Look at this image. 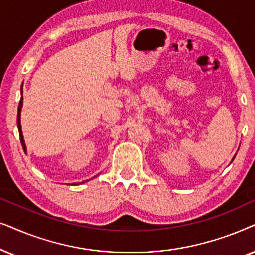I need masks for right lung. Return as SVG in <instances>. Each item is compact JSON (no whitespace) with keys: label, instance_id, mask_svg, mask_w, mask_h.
<instances>
[{"label":"right lung","instance_id":"obj_1","mask_svg":"<svg viewBox=\"0 0 255 255\" xmlns=\"http://www.w3.org/2000/svg\"><path fill=\"white\" fill-rule=\"evenodd\" d=\"M22 93H23V92H22ZM22 106H23V97L21 98V100H19L18 111H17V127H18V131H19V140H21V143H22L23 150H24V152H26V147H25V143H24V138H23L22 127H21V110H22Z\"/></svg>","mask_w":255,"mask_h":255}]
</instances>
